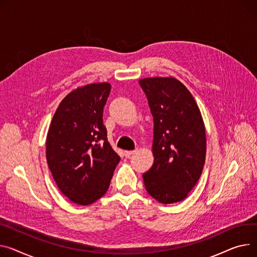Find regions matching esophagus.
I'll return each instance as SVG.
<instances>
[{"label":"esophagus","instance_id":"esophagus-1","mask_svg":"<svg viewBox=\"0 0 257 257\" xmlns=\"http://www.w3.org/2000/svg\"><path fill=\"white\" fill-rule=\"evenodd\" d=\"M135 152H136V151H125V152H124V155H125L126 158H129L131 155H133V154H134Z\"/></svg>","mask_w":257,"mask_h":257}]
</instances>
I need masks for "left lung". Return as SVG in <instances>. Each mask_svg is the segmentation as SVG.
Listing matches in <instances>:
<instances>
[{"instance_id": "8db88e82", "label": "left lung", "mask_w": 257, "mask_h": 257, "mask_svg": "<svg viewBox=\"0 0 257 257\" xmlns=\"http://www.w3.org/2000/svg\"><path fill=\"white\" fill-rule=\"evenodd\" d=\"M154 119L153 166L143 175L148 193L161 203L184 200L206 160V128L192 94L175 77L140 79Z\"/></svg>"}]
</instances>
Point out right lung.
<instances>
[{
	"mask_svg": "<svg viewBox=\"0 0 257 257\" xmlns=\"http://www.w3.org/2000/svg\"><path fill=\"white\" fill-rule=\"evenodd\" d=\"M108 82L85 84L58 106L46 136V160L60 191L80 206L103 196L121 160L107 141L103 107Z\"/></svg>",
	"mask_w": 257,
	"mask_h": 257,
	"instance_id": "1",
	"label": "right lung"
}]
</instances>
